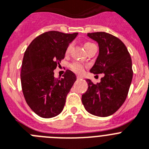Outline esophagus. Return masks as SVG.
I'll return each instance as SVG.
<instances>
[{"label": "esophagus", "mask_w": 149, "mask_h": 149, "mask_svg": "<svg viewBox=\"0 0 149 149\" xmlns=\"http://www.w3.org/2000/svg\"><path fill=\"white\" fill-rule=\"evenodd\" d=\"M77 79H82V77H81V76H77Z\"/></svg>", "instance_id": "34e87169"}]
</instances>
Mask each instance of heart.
Returning <instances> with one entry per match:
<instances>
[{"label":"heart","mask_w":149,"mask_h":149,"mask_svg":"<svg viewBox=\"0 0 149 149\" xmlns=\"http://www.w3.org/2000/svg\"><path fill=\"white\" fill-rule=\"evenodd\" d=\"M94 45V44L92 43H90V42H86V43H85L84 45V47L85 48H87L88 47H89L90 45ZM71 47H72V45H69L68 47H67V50H66V52L67 53H69L70 52V51ZM84 65L82 64L81 63H79V62H74V63H72L70 64V69L72 70L73 72H77V73H82L83 72V71H84Z\"/></svg>","instance_id":"heart-1"}]
</instances>
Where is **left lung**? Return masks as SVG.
<instances>
[{"label":"left lung","instance_id":"left-lung-1","mask_svg":"<svg viewBox=\"0 0 149 149\" xmlns=\"http://www.w3.org/2000/svg\"><path fill=\"white\" fill-rule=\"evenodd\" d=\"M98 42L99 54L90 72L104 73L101 82L86 79L88 90L82 95L86 110L98 117H108L124 103L132 79V60L127 47L119 38L104 32L88 33Z\"/></svg>","mask_w":149,"mask_h":149}]
</instances>
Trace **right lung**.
<instances>
[{
  "label": "right lung",
  "instance_id": "right-lung-1",
  "mask_svg": "<svg viewBox=\"0 0 149 149\" xmlns=\"http://www.w3.org/2000/svg\"><path fill=\"white\" fill-rule=\"evenodd\" d=\"M77 35L46 32L36 37L25 51L20 74L22 93L27 104L39 117L51 118L63 111L77 77L67 70L63 78H54V70Z\"/></svg>",
  "mask_w": 149,
  "mask_h": 149
}]
</instances>
